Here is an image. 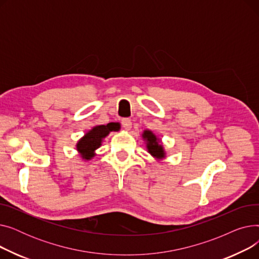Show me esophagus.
Masks as SVG:
<instances>
[{"label": "esophagus", "mask_w": 259, "mask_h": 259, "mask_svg": "<svg viewBox=\"0 0 259 259\" xmlns=\"http://www.w3.org/2000/svg\"><path fill=\"white\" fill-rule=\"evenodd\" d=\"M121 125H122V127H124L125 130L129 131L132 128V121L128 118H125V119L121 120Z\"/></svg>", "instance_id": "esophagus-1"}]
</instances>
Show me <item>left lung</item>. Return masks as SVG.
<instances>
[{"label":"left lung","instance_id":"1","mask_svg":"<svg viewBox=\"0 0 259 259\" xmlns=\"http://www.w3.org/2000/svg\"><path fill=\"white\" fill-rule=\"evenodd\" d=\"M142 138L146 144L148 153H150L153 158H155L157 161L166 158V151L161 141L151 130H144V132L142 133Z\"/></svg>","mask_w":259,"mask_h":259}]
</instances>
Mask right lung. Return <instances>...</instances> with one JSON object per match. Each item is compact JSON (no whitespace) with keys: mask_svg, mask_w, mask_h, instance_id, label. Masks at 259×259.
<instances>
[{"mask_svg":"<svg viewBox=\"0 0 259 259\" xmlns=\"http://www.w3.org/2000/svg\"><path fill=\"white\" fill-rule=\"evenodd\" d=\"M116 122H109L107 125H97L88 130L83 138H80L76 145V151L81 159L91 160L97 153L95 151L102 146L105 138H107L111 131H117Z\"/></svg>","mask_w":259,"mask_h":259,"instance_id":"add662e5","label":"right lung"}]
</instances>
